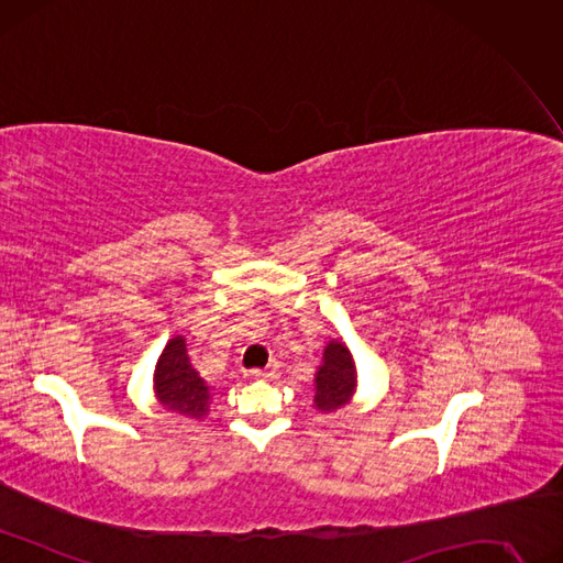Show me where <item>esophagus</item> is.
I'll list each match as a JSON object with an SVG mask.
<instances>
[{
	"instance_id": "34e87169",
	"label": "esophagus",
	"mask_w": 563,
	"mask_h": 563,
	"mask_svg": "<svg viewBox=\"0 0 563 563\" xmlns=\"http://www.w3.org/2000/svg\"><path fill=\"white\" fill-rule=\"evenodd\" d=\"M276 376H278V368H274V366L253 371V378H255V380H274Z\"/></svg>"
}]
</instances>
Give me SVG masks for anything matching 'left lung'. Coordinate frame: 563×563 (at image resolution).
I'll return each mask as SVG.
<instances>
[{
	"label": "left lung",
	"instance_id": "1",
	"mask_svg": "<svg viewBox=\"0 0 563 563\" xmlns=\"http://www.w3.org/2000/svg\"><path fill=\"white\" fill-rule=\"evenodd\" d=\"M357 391V366L350 347L331 339L324 345L322 362L316 371L313 406L318 412H336L347 406Z\"/></svg>",
	"mask_w": 563,
	"mask_h": 563
}]
</instances>
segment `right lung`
Masks as SVG:
<instances>
[{"label":"right lung","instance_id":"obj_1","mask_svg":"<svg viewBox=\"0 0 563 563\" xmlns=\"http://www.w3.org/2000/svg\"><path fill=\"white\" fill-rule=\"evenodd\" d=\"M153 391L164 410L176 412L180 418L201 422L211 412V387H208V383L199 376V371L192 366L190 357H187L185 336L176 334L166 341L155 364Z\"/></svg>","mask_w":563,"mask_h":563}]
</instances>
